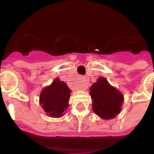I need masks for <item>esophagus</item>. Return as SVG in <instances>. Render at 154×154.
Here are the masks:
<instances>
[{
  "label": "esophagus",
  "mask_w": 154,
  "mask_h": 154,
  "mask_svg": "<svg viewBox=\"0 0 154 154\" xmlns=\"http://www.w3.org/2000/svg\"><path fill=\"white\" fill-rule=\"evenodd\" d=\"M80 89H85L87 88V80L85 77H82L80 81V85H79Z\"/></svg>",
  "instance_id": "1"
}]
</instances>
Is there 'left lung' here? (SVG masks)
<instances>
[{
	"label": "left lung",
	"mask_w": 154,
	"mask_h": 154,
	"mask_svg": "<svg viewBox=\"0 0 154 154\" xmlns=\"http://www.w3.org/2000/svg\"><path fill=\"white\" fill-rule=\"evenodd\" d=\"M92 109L105 119L114 118L120 112L123 96L119 90L112 87L106 79L99 78L90 88Z\"/></svg>",
	"instance_id": "8db88e82"
}]
</instances>
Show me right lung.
<instances>
[{
  "label": "right lung",
  "mask_w": 154,
  "mask_h": 154,
  "mask_svg": "<svg viewBox=\"0 0 154 154\" xmlns=\"http://www.w3.org/2000/svg\"><path fill=\"white\" fill-rule=\"evenodd\" d=\"M71 90L58 79L45 87L40 96V104L45 112L51 117H61L69 106Z\"/></svg>",
  "instance_id": "add662e5"
}]
</instances>
